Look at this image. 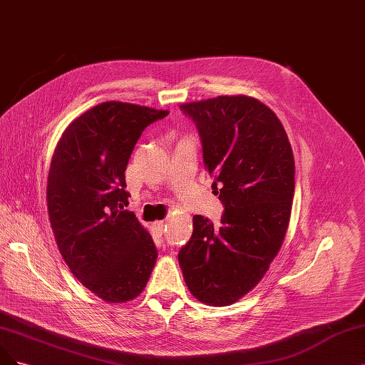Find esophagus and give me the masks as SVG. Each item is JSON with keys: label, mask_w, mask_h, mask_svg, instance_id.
<instances>
[{"label": "esophagus", "mask_w": 365, "mask_h": 365, "mask_svg": "<svg viewBox=\"0 0 365 365\" xmlns=\"http://www.w3.org/2000/svg\"><path fill=\"white\" fill-rule=\"evenodd\" d=\"M155 226H157V230H158L160 232H163V231H165V228H166V220L155 222Z\"/></svg>", "instance_id": "34e87169"}]
</instances>
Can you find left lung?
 <instances>
[{"instance_id": "1", "label": "left lung", "mask_w": 365, "mask_h": 365, "mask_svg": "<svg viewBox=\"0 0 365 365\" xmlns=\"http://www.w3.org/2000/svg\"><path fill=\"white\" fill-rule=\"evenodd\" d=\"M180 107L196 123L204 166L225 211L219 226L193 216L178 261L197 300L226 307L262 279L282 246L294 195L293 150L278 116L252 96Z\"/></svg>"}]
</instances>
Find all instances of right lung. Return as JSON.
<instances>
[{"label": "right lung", "instance_id": "1", "mask_svg": "<svg viewBox=\"0 0 365 365\" xmlns=\"http://www.w3.org/2000/svg\"><path fill=\"white\" fill-rule=\"evenodd\" d=\"M168 110L107 101L63 131L48 173V215L60 254L87 290L111 304L139 296L157 261L153 237L125 210V169L142 131Z\"/></svg>", "mask_w": 365, "mask_h": 365}]
</instances>
